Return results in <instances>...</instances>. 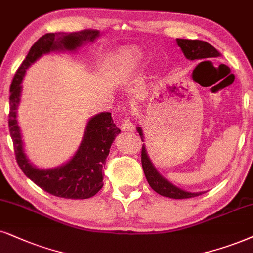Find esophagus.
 I'll use <instances>...</instances> for the list:
<instances>
[{"instance_id": "obj_1", "label": "esophagus", "mask_w": 253, "mask_h": 253, "mask_svg": "<svg viewBox=\"0 0 253 253\" xmlns=\"http://www.w3.org/2000/svg\"><path fill=\"white\" fill-rule=\"evenodd\" d=\"M121 129L125 130V132H133L135 129L134 125L132 123V119L129 117H126L121 123Z\"/></svg>"}]
</instances>
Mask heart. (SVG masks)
<instances>
[{
	"label": "heart",
	"mask_w": 253,
	"mask_h": 253,
	"mask_svg": "<svg viewBox=\"0 0 253 253\" xmlns=\"http://www.w3.org/2000/svg\"><path fill=\"white\" fill-rule=\"evenodd\" d=\"M140 62H141V57L137 53L123 52L117 58L112 71L116 78L120 81H126L139 70Z\"/></svg>",
	"instance_id": "heart-1"
}]
</instances>
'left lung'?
<instances>
[{
    "mask_svg": "<svg viewBox=\"0 0 253 253\" xmlns=\"http://www.w3.org/2000/svg\"><path fill=\"white\" fill-rule=\"evenodd\" d=\"M176 42L177 45L181 47L185 58L189 60L216 58V57L220 56V53L215 49V47L204 41L182 40V38H177ZM136 129L143 141V133L141 127H136ZM141 162L143 172H145L146 178L147 181H148L149 185L152 187L153 190H155L156 193L162 195V196L175 198V200H182V198H191L198 196V195H202V193H189V191L182 190L180 188H177L176 185L168 182L162 175H160V172L156 170L154 165L150 161L148 154H147L145 143L142 145Z\"/></svg>",
    "mask_w": 253,
    "mask_h": 253,
    "instance_id": "1",
    "label": "left lung"
}]
</instances>
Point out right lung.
Listing matches in <instances>:
<instances>
[{
    "instance_id": "right-lung-1",
    "label": "right lung",
    "mask_w": 253,
    "mask_h": 253,
    "mask_svg": "<svg viewBox=\"0 0 253 253\" xmlns=\"http://www.w3.org/2000/svg\"><path fill=\"white\" fill-rule=\"evenodd\" d=\"M98 30H82L70 34H45L31 46L23 63L16 71L10 86L9 132L14 143L16 161L22 171L38 187L53 196L84 200L94 196L103 188V168L112 142L120 133L110 112L92 117L86 125L83 141L69 162L52 169H40L29 161L24 153L17 108L21 101L22 81L31 64L51 51H75L83 44L93 42Z\"/></svg>"
}]
</instances>
